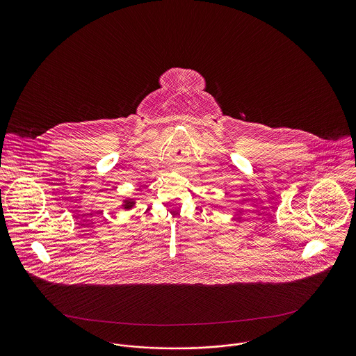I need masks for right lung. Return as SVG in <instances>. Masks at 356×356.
<instances>
[{"label": "right lung", "mask_w": 356, "mask_h": 356, "mask_svg": "<svg viewBox=\"0 0 356 356\" xmlns=\"http://www.w3.org/2000/svg\"><path fill=\"white\" fill-rule=\"evenodd\" d=\"M132 200H129V202H127V204H125V208H129V207H132Z\"/></svg>", "instance_id": "1"}]
</instances>
